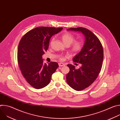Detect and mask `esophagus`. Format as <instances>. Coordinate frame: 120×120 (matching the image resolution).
Wrapping results in <instances>:
<instances>
[{
	"label": "esophagus",
	"mask_w": 120,
	"mask_h": 120,
	"mask_svg": "<svg viewBox=\"0 0 120 120\" xmlns=\"http://www.w3.org/2000/svg\"><path fill=\"white\" fill-rule=\"evenodd\" d=\"M59 64V66H64L65 65V64H64V63H59V64Z\"/></svg>",
	"instance_id": "34e87169"
}]
</instances>
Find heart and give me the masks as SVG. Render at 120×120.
Segmentation results:
<instances>
[{
    "mask_svg": "<svg viewBox=\"0 0 120 120\" xmlns=\"http://www.w3.org/2000/svg\"><path fill=\"white\" fill-rule=\"evenodd\" d=\"M61 40H62L63 43L65 45H70L71 44H72L71 46V51L74 54H77L79 53L82 50V42L80 41H75V37L72 34L67 32L64 33L61 37ZM54 38H53L51 41L50 44H52L54 41ZM65 57L63 56H60L59 57L60 60L63 61L64 60Z\"/></svg>",
    "mask_w": 120,
    "mask_h": 120,
    "instance_id": "heart-1",
    "label": "heart"
}]
</instances>
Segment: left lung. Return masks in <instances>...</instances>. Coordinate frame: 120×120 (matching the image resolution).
Masks as SVG:
<instances>
[{
  "mask_svg": "<svg viewBox=\"0 0 120 120\" xmlns=\"http://www.w3.org/2000/svg\"><path fill=\"white\" fill-rule=\"evenodd\" d=\"M67 30L81 32L85 36L82 50L73 59L82 66L76 69L74 65L67 64L70 71L66 75L68 85L75 90L81 91L92 84L99 74L104 59L103 48L98 38L86 28L80 27Z\"/></svg>",
  "mask_w": 120,
  "mask_h": 120,
  "instance_id": "1",
  "label": "left lung"
}]
</instances>
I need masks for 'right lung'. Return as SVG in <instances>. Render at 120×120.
<instances>
[{
	"instance_id": "1",
	"label": "right lung",
	"mask_w": 120,
	"mask_h": 120,
	"mask_svg": "<svg viewBox=\"0 0 120 120\" xmlns=\"http://www.w3.org/2000/svg\"><path fill=\"white\" fill-rule=\"evenodd\" d=\"M62 29L37 27L27 32L20 41L18 50L19 66L24 78L34 88L39 89L47 85L59 66L56 62L44 63L42 55L48 48L51 38Z\"/></svg>"
}]
</instances>
